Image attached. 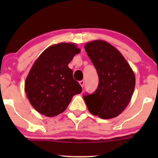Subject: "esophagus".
<instances>
[{"label":"esophagus","mask_w":158,"mask_h":158,"mask_svg":"<svg viewBox=\"0 0 158 158\" xmlns=\"http://www.w3.org/2000/svg\"><path fill=\"white\" fill-rule=\"evenodd\" d=\"M79 84H80V85L81 86V88H83V86H84V84H85V81L83 80H81L79 81Z\"/></svg>","instance_id":"obj_1"}]
</instances>
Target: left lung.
<instances>
[{
	"instance_id": "1",
	"label": "left lung",
	"mask_w": 158,
	"mask_h": 158,
	"mask_svg": "<svg viewBox=\"0 0 158 158\" xmlns=\"http://www.w3.org/2000/svg\"><path fill=\"white\" fill-rule=\"evenodd\" d=\"M85 49L99 77L96 91L84 96L88 109L101 119L117 117L126 109L133 95L134 71L121 52L107 41H90Z\"/></svg>"
}]
</instances>
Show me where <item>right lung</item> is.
I'll return each instance as SVG.
<instances>
[{"mask_svg": "<svg viewBox=\"0 0 158 158\" xmlns=\"http://www.w3.org/2000/svg\"><path fill=\"white\" fill-rule=\"evenodd\" d=\"M80 52L73 43L49 47L39 56L25 81L24 90L30 104L39 113L52 117L64 112L72 98L81 92L68 64Z\"/></svg>", "mask_w": 158, "mask_h": 158, "instance_id": "obj_1", "label": "right lung"}]
</instances>
